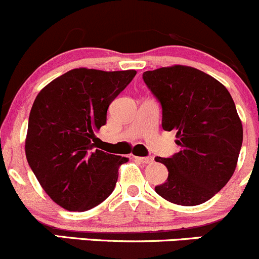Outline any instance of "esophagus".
<instances>
[{
	"label": "esophagus",
	"mask_w": 259,
	"mask_h": 259,
	"mask_svg": "<svg viewBox=\"0 0 259 259\" xmlns=\"http://www.w3.org/2000/svg\"><path fill=\"white\" fill-rule=\"evenodd\" d=\"M135 160L142 163H151L153 161V157H151V156H148V157H140V156H137V157H135Z\"/></svg>",
	"instance_id": "obj_1"
}]
</instances>
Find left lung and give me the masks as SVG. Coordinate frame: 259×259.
Returning a JSON list of instances; mask_svg holds the SVG:
<instances>
[{
    "mask_svg": "<svg viewBox=\"0 0 259 259\" xmlns=\"http://www.w3.org/2000/svg\"><path fill=\"white\" fill-rule=\"evenodd\" d=\"M142 79L162 109V128L175 131L180 151L156 157L168 170L155 191L178 205L203 204L232 178L243 127L228 89L195 68L175 65L145 71Z\"/></svg>",
    "mask_w": 259,
    "mask_h": 259,
    "instance_id": "1",
    "label": "left lung"
}]
</instances>
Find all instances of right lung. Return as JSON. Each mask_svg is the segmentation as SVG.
<instances>
[{
  "label": "right lung",
  "mask_w": 259,
  "mask_h": 259,
  "mask_svg": "<svg viewBox=\"0 0 259 259\" xmlns=\"http://www.w3.org/2000/svg\"><path fill=\"white\" fill-rule=\"evenodd\" d=\"M136 70L73 69L37 94L29 117L25 152L40 185L58 205L87 211L114 190L118 166L128 158L97 150L94 131Z\"/></svg>",
  "instance_id": "obj_1"
}]
</instances>
